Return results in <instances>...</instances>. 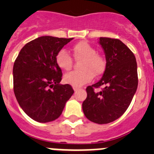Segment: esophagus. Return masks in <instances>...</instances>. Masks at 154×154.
Returning <instances> with one entry per match:
<instances>
[{
    "label": "esophagus",
    "instance_id": "obj_1",
    "mask_svg": "<svg viewBox=\"0 0 154 154\" xmlns=\"http://www.w3.org/2000/svg\"><path fill=\"white\" fill-rule=\"evenodd\" d=\"M79 87H77V86H73V89H74L75 92H77V91L79 90Z\"/></svg>",
    "mask_w": 154,
    "mask_h": 154
}]
</instances>
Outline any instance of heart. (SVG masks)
I'll use <instances>...</instances> for the list:
<instances>
[{
    "label": "heart",
    "mask_w": 154,
    "mask_h": 154,
    "mask_svg": "<svg viewBox=\"0 0 154 154\" xmlns=\"http://www.w3.org/2000/svg\"><path fill=\"white\" fill-rule=\"evenodd\" d=\"M76 59H82L79 72H71L64 76L65 82L73 86H82L90 82L94 75L99 76L104 73L106 62L102 55L96 53V49L89 43L78 42L72 48ZM57 65L63 71H69L72 65V57L65 49L57 53L55 57Z\"/></svg>",
    "instance_id": "heart-1"
}]
</instances>
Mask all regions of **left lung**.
<instances>
[{"label":"left lung","mask_w":154,"mask_h":154,"mask_svg":"<svg viewBox=\"0 0 154 154\" xmlns=\"http://www.w3.org/2000/svg\"><path fill=\"white\" fill-rule=\"evenodd\" d=\"M106 67L97 83L86 88L82 103L85 117L98 124L117 119L130 106L138 85L137 64L133 53L119 39L99 38ZM103 86L101 91L94 89Z\"/></svg>","instance_id":"1"}]
</instances>
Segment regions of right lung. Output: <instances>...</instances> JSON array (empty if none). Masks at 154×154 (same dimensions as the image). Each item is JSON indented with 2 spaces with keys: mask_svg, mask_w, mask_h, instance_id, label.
<instances>
[{
  "mask_svg": "<svg viewBox=\"0 0 154 154\" xmlns=\"http://www.w3.org/2000/svg\"><path fill=\"white\" fill-rule=\"evenodd\" d=\"M73 38L42 36L27 43L13 67L14 92L25 113L39 123L58 119L74 90L62 85L57 53Z\"/></svg>",
  "mask_w": 154,
  "mask_h": 154,
  "instance_id": "obj_1",
  "label": "right lung"
}]
</instances>
